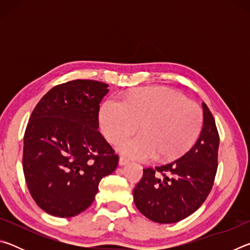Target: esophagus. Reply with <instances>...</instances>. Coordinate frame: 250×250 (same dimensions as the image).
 I'll return each instance as SVG.
<instances>
[{
  "label": "esophagus",
  "mask_w": 250,
  "mask_h": 250,
  "mask_svg": "<svg viewBox=\"0 0 250 250\" xmlns=\"http://www.w3.org/2000/svg\"><path fill=\"white\" fill-rule=\"evenodd\" d=\"M128 163H129V160L124 158V156H121V158L119 159V166L124 167V166H126V164H128Z\"/></svg>",
  "instance_id": "esophagus-1"
}]
</instances>
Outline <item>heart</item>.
Segmentation results:
<instances>
[{
    "mask_svg": "<svg viewBox=\"0 0 250 250\" xmlns=\"http://www.w3.org/2000/svg\"><path fill=\"white\" fill-rule=\"evenodd\" d=\"M100 128L110 142L138 129L141 134L117 143L122 154L138 160L170 161L184 154L200 134V107L170 88L146 87L125 97L110 98L101 105Z\"/></svg>",
    "mask_w": 250,
    "mask_h": 250,
    "instance_id": "b5f03b06",
    "label": "heart"
}]
</instances>
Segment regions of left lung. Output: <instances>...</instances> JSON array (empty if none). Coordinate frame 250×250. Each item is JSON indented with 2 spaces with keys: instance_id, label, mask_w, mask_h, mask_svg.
Wrapping results in <instances>:
<instances>
[{
  "instance_id": "obj_1",
  "label": "left lung",
  "mask_w": 250,
  "mask_h": 250,
  "mask_svg": "<svg viewBox=\"0 0 250 250\" xmlns=\"http://www.w3.org/2000/svg\"><path fill=\"white\" fill-rule=\"evenodd\" d=\"M203 126L195 145L180 159L155 168H143L133 189L137 208L150 221L172 224L201 207L208 196L217 171L219 137L205 103Z\"/></svg>"
}]
</instances>
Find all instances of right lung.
Instances as JSON below:
<instances>
[{"mask_svg":"<svg viewBox=\"0 0 250 250\" xmlns=\"http://www.w3.org/2000/svg\"><path fill=\"white\" fill-rule=\"evenodd\" d=\"M108 84L77 79L52 88L33 110L24 134L23 171L33 200L56 217L88 208L119 156L98 131Z\"/></svg>","mask_w":250,"mask_h":250,"instance_id":"1","label":"right lung"}]
</instances>
